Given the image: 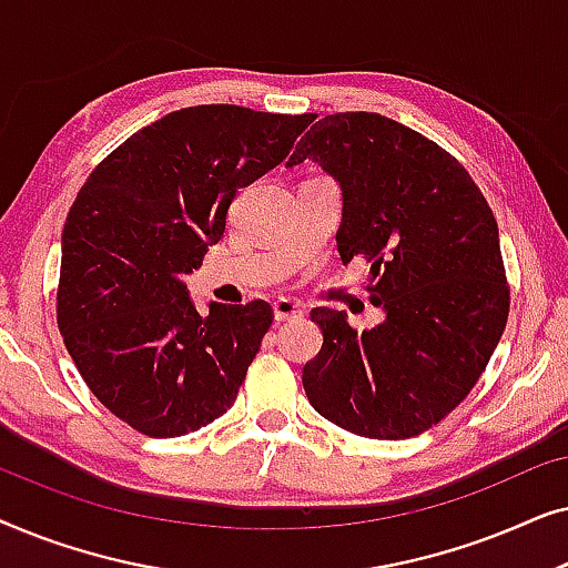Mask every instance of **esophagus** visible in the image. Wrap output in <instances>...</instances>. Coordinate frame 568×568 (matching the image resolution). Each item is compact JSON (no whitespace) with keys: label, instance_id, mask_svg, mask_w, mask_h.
<instances>
[{"label":"esophagus","instance_id":"esophagus-1","mask_svg":"<svg viewBox=\"0 0 568 568\" xmlns=\"http://www.w3.org/2000/svg\"><path fill=\"white\" fill-rule=\"evenodd\" d=\"M305 315V310H302L300 302L294 300H276L274 302V317L278 323L282 321H297V317Z\"/></svg>","mask_w":568,"mask_h":568}]
</instances>
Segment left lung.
I'll return each mask as SVG.
<instances>
[{"label":"left lung","instance_id":"1","mask_svg":"<svg viewBox=\"0 0 568 568\" xmlns=\"http://www.w3.org/2000/svg\"><path fill=\"white\" fill-rule=\"evenodd\" d=\"M305 160L338 183L341 261L372 263L367 290L385 317L356 333L346 313L315 307L323 346L302 385L341 429L416 437L470 393L507 325L499 227L453 154L379 113L325 115L286 168Z\"/></svg>","mask_w":568,"mask_h":568}]
</instances>
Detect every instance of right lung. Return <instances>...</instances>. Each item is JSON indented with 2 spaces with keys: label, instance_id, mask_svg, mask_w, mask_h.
<instances>
[{
  "label": "right lung",
  "instance_id": "1",
  "mask_svg": "<svg viewBox=\"0 0 568 568\" xmlns=\"http://www.w3.org/2000/svg\"><path fill=\"white\" fill-rule=\"evenodd\" d=\"M315 115L196 105L108 154L61 235L59 331L92 395L146 437H183L237 398L274 313L193 305L185 276L220 243L240 189L274 170Z\"/></svg>",
  "mask_w": 568,
  "mask_h": 568
}]
</instances>
